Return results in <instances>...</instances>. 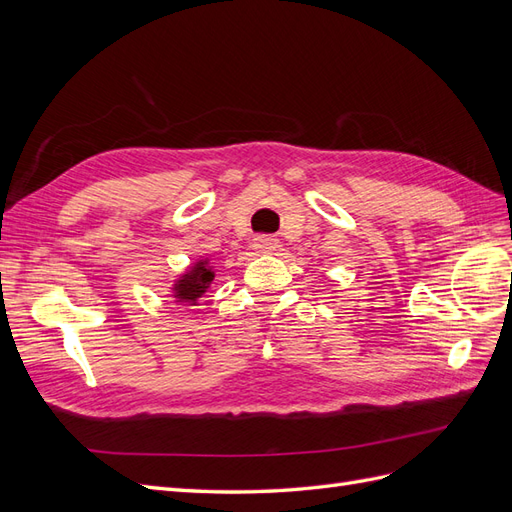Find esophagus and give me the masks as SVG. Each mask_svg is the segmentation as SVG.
Returning <instances> with one entry per match:
<instances>
[{"label": "esophagus", "mask_w": 512, "mask_h": 512, "mask_svg": "<svg viewBox=\"0 0 512 512\" xmlns=\"http://www.w3.org/2000/svg\"><path fill=\"white\" fill-rule=\"evenodd\" d=\"M275 247H277V239H273V237L258 235L254 239V250L260 254H271V252H275Z\"/></svg>", "instance_id": "1"}]
</instances>
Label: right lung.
<instances>
[{"mask_svg":"<svg viewBox=\"0 0 512 512\" xmlns=\"http://www.w3.org/2000/svg\"><path fill=\"white\" fill-rule=\"evenodd\" d=\"M213 277L215 273L209 258H200L179 275V280L170 288V292H173L170 297L179 305H198V299L209 290Z\"/></svg>","mask_w":512,"mask_h":512,"instance_id":"obj_1","label":"right lung"}]
</instances>
